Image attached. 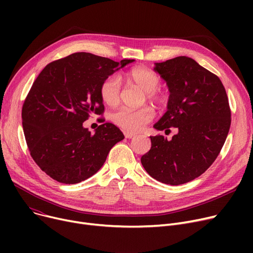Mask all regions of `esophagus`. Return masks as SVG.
<instances>
[{"mask_svg": "<svg viewBox=\"0 0 253 253\" xmlns=\"http://www.w3.org/2000/svg\"><path fill=\"white\" fill-rule=\"evenodd\" d=\"M124 135H125L126 138H132V137L135 136V134L130 133V132H124Z\"/></svg>", "mask_w": 253, "mask_h": 253, "instance_id": "1", "label": "esophagus"}]
</instances>
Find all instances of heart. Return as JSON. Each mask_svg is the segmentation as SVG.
I'll use <instances>...</instances> for the list:
<instances>
[{"mask_svg":"<svg viewBox=\"0 0 253 253\" xmlns=\"http://www.w3.org/2000/svg\"><path fill=\"white\" fill-rule=\"evenodd\" d=\"M129 82L137 86L143 92L145 97L152 103L162 106L168 101L167 93L159 89L161 84V79L152 70L138 66L131 70L127 74ZM122 85L120 78L117 75L106 77L99 86V95L102 101L110 106L117 105L121 100ZM155 117L154 110L150 106H143L137 110L127 108L120 109L112 115L113 122L121 129L127 132H137L145 125L150 123Z\"/></svg>","mask_w":253,"mask_h":253,"instance_id":"obj_1","label":"heart"}]
</instances>
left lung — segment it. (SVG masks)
I'll list each match as a JSON object with an SVG mask.
<instances>
[{"label":"left lung","instance_id":"obj_1","mask_svg":"<svg viewBox=\"0 0 253 253\" xmlns=\"http://www.w3.org/2000/svg\"><path fill=\"white\" fill-rule=\"evenodd\" d=\"M155 71L170 95L167 112L154 127H176L178 133L169 141L163 135L150 136L151 150L140 161L153 178L182 184L204 173L219 155L231 126L229 99L219 78L190 57L156 63Z\"/></svg>","mask_w":253,"mask_h":253}]
</instances>
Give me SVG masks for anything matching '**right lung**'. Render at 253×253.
<instances>
[{"mask_svg": "<svg viewBox=\"0 0 253 253\" xmlns=\"http://www.w3.org/2000/svg\"><path fill=\"white\" fill-rule=\"evenodd\" d=\"M133 59L121 61V68ZM110 58L77 52L47 64L35 80L22 105V127L36 164L61 183L81 182L101 168L109 152L124 135L112 123L91 134L83 123L102 116L103 80L119 70Z\"/></svg>", "mask_w": 253, "mask_h": 253, "instance_id": "right-lung-1", "label": "right lung"}]
</instances>
